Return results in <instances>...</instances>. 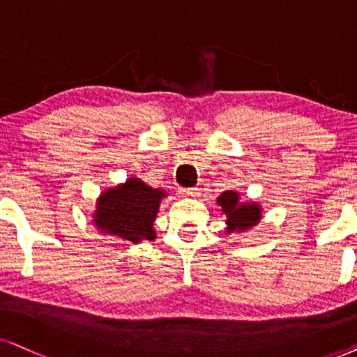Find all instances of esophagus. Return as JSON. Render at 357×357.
I'll return each mask as SVG.
<instances>
[{"instance_id": "obj_1", "label": "esophagus", "mask_w": 357, "mask_h": 357, "mask_svg": "<svg viewBox=\"0 0 357 357\" xmlns=\"http://www.w3.org/2000/svg\"><path fill=\"white\" fill-rule=\"evenodd\" d=\"M179 194H181V196H184V197H197V196H199V189H197V188L181 189Z\"/></svg>"}]
</instances>
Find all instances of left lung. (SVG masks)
Returning a JSON list of instances; mask_svg holds the SVG:
<instances>
[{
  "mask_svg": "<svg viewBox=\"0 0 357 357\" xmlns=\"http://www.w3.org/2000/svg\"><path fill=\"white\" fill-rule=\"evenodd\" d=\"M218 206L225 214V234H242L254 229L261 219V206L255 201H241L237 191H224L218 197Z\"/></svg>",
  "mask_w": 357,
  "mask_h": 357,
  "instance_id": "obj_1",
  "label": "left lung"
}]
</instances>
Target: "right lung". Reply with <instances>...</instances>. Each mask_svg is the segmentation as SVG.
<instances>
[{"label": "right lung", "instance_id": "1", "mask_svg": "<svg viewBox=\"0 0 357 357\" xmlns=\"http://www.w3.org/2000/svg\"><path fill=\"white\" fill-rule=\"evenodd\" d=\"M168 192L155 189L139 178L126 179L98 196L92 219L103 236L139 243L156 238L155 219Z\"/></svg>", "mask_w": 357, "mask_h": 357}]
</instances>
